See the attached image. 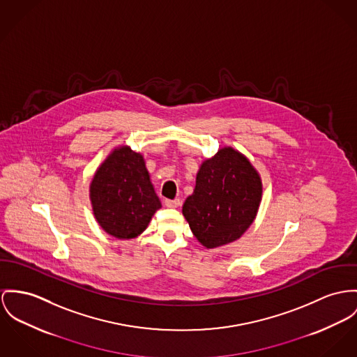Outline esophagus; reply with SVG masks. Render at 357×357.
Listing matches in <instances>:
<instances>
[{
	"label": "esophagus",
	"mask_w": 357,
	"mask_h": 357,
	"mask_svg": "<svg viewBox=\"0 0 357 357\" xmlns=\"http://www.w3.org/2000/svg\"><path fill=\"white\" fill-rule=\"evenodd\" d=\"M179 204H181V201L178 198H175V199H165V205L167 208H176V206H179Z\"/></svg>",
	"instance_id": "obj_1"
}]
</instances>
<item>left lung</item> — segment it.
Segmentation results:
<instances>
[{
    "mask_svg": "<svg viewBox=\"0 0 357 357\" xmlns=\"http://www.w3.org/2000/svg\"><path fill=\"white\" fill-rule=\"evenodd\" d=\"M262 195L259 175L243 155L224 148L204 162L182 212L208 248L239 239L255 219Z\"/></svg>",
    "mask_w": 357,
    "mask_h": 357,
    "instance_id": "1",
    "label": "left lung"
}]
</instances>
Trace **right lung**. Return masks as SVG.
I'll return each instance as SVG.
<instances>
[{"label":"right lung","mask_w":357,"mask_h":357,"mask_svg":"<svg viewBox=\"0 0 357 357\" xmlns=\"http://www.w3.org/2000/svg\"><path fill=\"white\" fill-rule=\"evenodd\" d=\"M93 215L118 239L138 236L162 204L153 190L139 153L128 146L115 149L91 183Z\"/></svg>","instance_id":"add662e5"}]
</instances>
